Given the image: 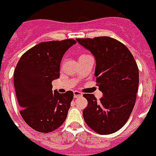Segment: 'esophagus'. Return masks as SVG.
<instances>
[{
	"mask_svg": "<svg viewBox=\"0 0 156 156\" xmlns=\"http://www.w3.org/2000/svg\"><path fill=\"white\" fill-rule=\"evenodd\" d=\"M82 96V93L80 92V91H78V90H74V98H79V97H81Z\"/></svg>",
	"mask_w": 156,
	"mask_h": 156,
	"instance_id": "1",
	"label": "esophagus"
}]
</instances>
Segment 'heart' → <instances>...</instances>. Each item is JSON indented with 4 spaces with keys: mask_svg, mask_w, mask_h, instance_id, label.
Masks as SVG:
<instances>
[{
    "mask_svg": "<svg viewBox=\"0 0 156 156\" xmlns=\"http://www.w3.org/2000/svg\"><path fill=\"white\" fill-rule=\"evenodd\" d=\"M81 56H84V55H80V57H81Z\"/></svg>",
    "mask_w": 156,
    "mask_h": 156,
    "instance_id": "obj_1",
    "label": "heart"
}]
</instances>
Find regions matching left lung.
<instances>
[{
    "label": "left lung",
    "instance_id": "left-lung-1",
    "mask_svg": "<svg viewBox=\"0 0 156 156\" xmlns=\"http://www.w3.org/2000/svg\"><path fill=\"white\" fill-rule=\"evenodd\" d=\"M96 58L95 76L103 97L84 94L88 101L83 110L85 122L99 134L115 133L133 111L139 87V69L129 48L110 37L77 38Z\"/></svg>",
    "mask_w": 156,
    "mask_h": 156
}]
</instances>
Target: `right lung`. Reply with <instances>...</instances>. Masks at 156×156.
Instances as JSON below:
<instances>
[{"label": "right lung", "instance_id": "1", "mask_svg": "<svg viewBox=\"0 0 156 156\" xmlns=\"http://www.w3.org/2000/svg\"><path fill=\"white\" fill-rule=\"evenodd\" d=\"M74 39L48 41L25 52L14 70V87L20 114L32 129L50 133L62 125L74 93L52 90V81L59 77L60 62Z\"/></svg>", "mask_w": 156, "mask_h": 156}]
</instances>
